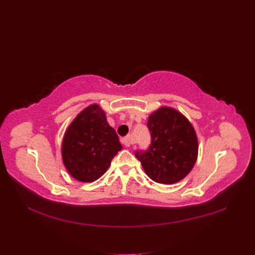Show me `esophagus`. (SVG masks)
<instances>
[{
    "mask_svg": "<svg viewBox=\"0 0 255 255\" xmlns=\"http://www.w3.org/2000/svg\"><path fill=\"white\" fill-rule=\"evenodd\" d=\"M122 142H123V144H124L125 146H130V145L133 143V139H132L131 135H128V136H126V137H124V138L122 139Z\"/></svg>",
    "mask_w": 255,
    "mask_h": 255,
    "instance_id": "esophagus-1",
    "label": "esophagus"
}]
</instances>
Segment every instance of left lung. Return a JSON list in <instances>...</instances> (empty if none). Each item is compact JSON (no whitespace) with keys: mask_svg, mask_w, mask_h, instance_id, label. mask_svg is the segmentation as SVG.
I'll return each instance as SVG.
<instances>
[{"mask_svg":"<svg viewBox=\"0 0 255 255\" xmlns=\"http://www.w3.org/2000/svg\"><path fill=\"white\" fill-rule=\"evenodd\" d=\"M148 128L151 144L137 151L146 175L160 184H173L184 179L193 168L198 153L195 130L185 116L163 106L150 115Z\"/></svg>","mask_w":255,"mask_h":255,"instance_id":"obj_1","label":"left lung"}]
</instances>
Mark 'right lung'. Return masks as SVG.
I'll list each match as a JSON object with an SVG mask.
<instances>
[{
    "label": "right lung",
    "mask_w": 255,
    "mask_h": 255,
    "mask_svg": "<svg viewBox=\"0 0 255 255\" xmlns=\"http://www.w3.org/2000/svg\"><path fill=\"white\" fill-rule=\"evenodd\" d=\"M122 149L105 113L98 104L80 112L67 128L62 142L63 163L80 182H94L110 167L113 158Z\"/></svg>",
    "instance_id": "obj_1"
}]
</instances>
